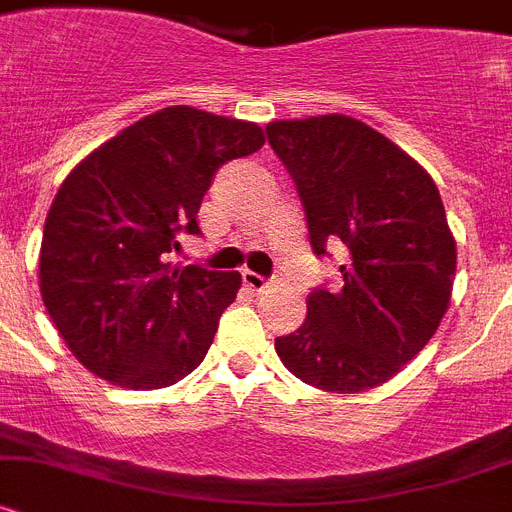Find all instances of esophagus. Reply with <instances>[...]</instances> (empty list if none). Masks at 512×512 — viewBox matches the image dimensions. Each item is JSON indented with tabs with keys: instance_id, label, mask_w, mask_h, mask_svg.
Returning a JSON list of instances; mask_svg holds the SVG:
<instances>
[{
	"instance_id": "34e87169",
	"label": "esophagus",
	"mask_w": 512,
	"mask_h": 512,
	"mask_svg": "<svg viewBox=\"0 0 512 512\" xmlns=\"http://www.w3.org/2000/svg\"><path fill=\"white\" fill-rule=\"evenodd\" d=\"M242 281H244V286L252 288V291H265V288L273 283L270 278H265V275L255 273V270H242Z\"/></svg>"
}]
</instances>
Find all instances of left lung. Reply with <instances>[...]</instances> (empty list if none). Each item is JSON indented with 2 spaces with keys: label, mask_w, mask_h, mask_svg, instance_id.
Wrapping results in <instances>:
<instances>
[{
  "label": "left lung",
  "mask_w": 512,
  "mask_h": 512,
  "mask_svg": "<svg viewBox=\"0 0 512 512\" xmlns=\"http://www.w3.org/2000/svg\"><path fill=\"white\" fill-rule=\"evenodd\" d=\"M314 255L342 242V288H314L299 330L275 337L283 366L304 384L353 394L410 363L451 301L456 242L433 177L397 144L348 115L273 121Z\"/></svg>",
  "instance_id": "obj_1"
}]
</instances>
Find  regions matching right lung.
Returning <instances> with one entry per match:
<instances>
[{"mask_svg": "<svg viewBox=\"0 0 512 512\" xmlns=\"http://www.w3.org/2000/svg\"><path fill=\"white\" fill-rule=\"evenodd\" d=\"M265 144L257 123L175 105L95 149L51 203L41 296L87 371L126 389H162L201 366L237 299V270L172 268L177 234H201L213 175Z\"/></svg>", "mask_w": 512, "mask_h": 512, "instance_id": "obj_1", "label": "right lung"}]
</instances>
